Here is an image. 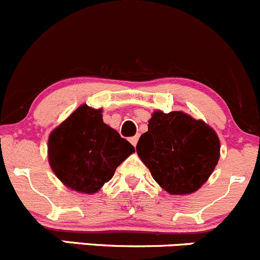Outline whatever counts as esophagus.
<instances>
[{
  "mask_svg": "<svg viewBox=\"0 0 260 260\" xmlns=\"http://www.w3.org/2000/svg\"><path fill=\"white\" fill-rule=\"evenodd\" d=\"M129 142L136 147V145H137V142H138V136H135V137H131L129 138Z\"/></svg>",
  "mask_w": 260,
  "mask_h": 260,
  "instance_id": "34e87169",
  "label": "esophagus"
}]
</instances>
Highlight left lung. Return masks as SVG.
I'll list each match as a JSON object with an SVG mask.
<instances>
[{"mask_svg":"<svg viewBox=\"0 0 260 260\" xmlns=\"http://www.w3.org/2000/svg\"><path fill=\"white\" fill-rule=\"evenodd\" d=\"M136 149L161 187L172 195H185L200 188L212 174L220 142L203 120L182 112L157 111Z\"/></svg>","mask_w":260,"mask_h":260,"instance_id":"left-lung-1","label":"left lung"}]
</instances>
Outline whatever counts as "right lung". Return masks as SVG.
I'll return each instance as SVG.
<instances>
[{
  "label": "right lung",
  "mask_w": 260,
  "mask_h": 260,
  "mask_svg": "<svg viewBox=\"0 0 260 260\" xmlns=\"http://www.w3.org/2000/svg\"><path fill=\"white\" fill-rule=\"evenodd\" d=\"M132 152L133 146L103 122L101 109L85 104L49 137L52 171L64 185L79 192H96Z\"/></svg>",
  "instance_id": "obj_1"
}]
</instances>
